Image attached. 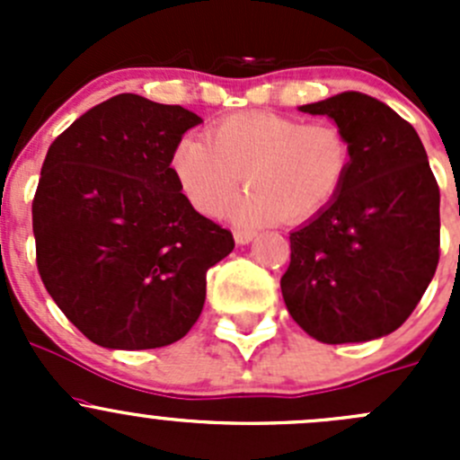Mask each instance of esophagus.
Returning a JSON list of instances; mask_svg holds the SVG:
<instances>
[{"instance_id": "obj_1", "label": "esophagus", "mask_w": 460, "mask_h": 460, "mask_svg": "<svg viewBox=\"0 0 460 460\" xmlns=\"http://www.w3.org/2000/svg\"><path fill=\"white\" fill-rule=\"evenodd\" d=\"M234 238H235V244H249L253 238H256V231L238 229V231H234Z\"/></svg>"}]
</instances>
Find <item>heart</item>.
<instances>
[{
	"label": "heart",
	"instance_id": "obj_1",
	"mask_svg": "<svg viewBox=\"0 0 460 460\" xmlns=\"http://www.w3.org/2000/svg\"><path fill=\"white\" fill-rule=\"evenodd\" d=\"M208 143L178 142L171 166L189 202L217 216L244 182L249 191L229 208L238 225L305 222L336 200L349 169V146L333 124L278 113H238L222 119Z\"/></svg>",
	"mask_w": 460,
	"mask_h": 460
}]
</instances>
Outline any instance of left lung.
<instances>
[{
  "label": "left lung",
  "mask_w": 460,
  "mask_h": 460,
  "mask_svg": "<svg viewBox=\"0 0 460 460\" xmlns=\"http://www.w3.org/2000/svg\"><path fill=\"white\" fill-rule=\"evenodd\" d=\"M300 111L336 124L349 169L336 200L289 234L282 298L320 342L376 341L410 318L434 278L438 184L414 127L376 97L345 91Z\"/></svg>",
  "instance_id": "left-lung-1"
}]
</instances>
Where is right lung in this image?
I'll return each instance as SVG.
<instances>
[{"mask_svg": "<svg viewBox=\"0 0 460 460\" xmlns=\"http://www.w3.org/2000/svg\"><path fill=\"white\" fill-rule=\"evenodd\" d=\"M202 118L122 93L46 153L32 200L37 269L50 298L106 349H155L200 318L207 271L234 235L200 216L171 169Z\"/></svg>", "mask_w": 460, "mask_h": 460, "instance_id": "right-lung-1", "label": "right lung"}]
</instances>
